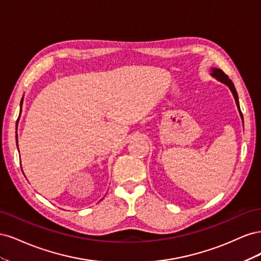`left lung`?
Here are the masks:
<instances>
[{
  "label": "left lung",
  "instance_id": "left-lung-1",
  "mask_svg": "<svg viewBox=\"0 0 261 261\" xmlns=\"http://www.w3.org/2000/svg\"><path fill=\"white\" fill-rule=\"evenodd\" d=\"M211 75H212L213 77H215L216 80H218V81L221 82V83H223L224 85H226V86L228 87V88H230V90H231L232 93H233V97H234V99H235L236 106H238V109H239V111H240V115H241L242 120H243V114H242V111H241V109H240L239 96H238V92H236V89H235L234 84L232 83V81L230 80V78H228L227 75H225V74L222 72V69H220V68H211Z\"/></svg>",
  "mask_w": 261,
  "mask_h": 261
}]
</instances>
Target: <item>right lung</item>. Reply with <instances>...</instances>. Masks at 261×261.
I'll return each instance as SVG.
<instances>
[{
    "instance_id": "add662e5",
    "label": "right lung",
    "mask_w": 261,
    "mask_h": 261,
    "mask_svg": "<svg viewBox=\"0 0 261 261\" xmlns=\"http://www.w3.org/2000/svg\"><path fill=\"white\" fill-rule=\"evenodd\" d=\"M22 102V99H21ZM21 102H20V111H21ZM16 143H17V147H18V141H17V135H16Z\"/></svg>"
}]
</instances>
